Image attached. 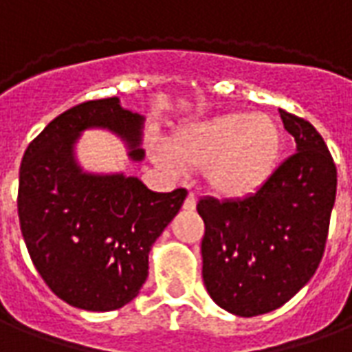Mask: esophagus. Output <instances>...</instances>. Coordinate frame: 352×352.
I'll return each instance as SVG.
<instances>
[{
    "mask_svg": "<svg viewBox=\"0 0 352 352\" xmlns=\"http://www.w3.org/2000/svg\"><path fill=\"white\" fill-rule=\"evenodd\" d=\"M183 207L186 209V211H192V209H196V194H194V192H190V194L186 196Z\"/></svg>",
    "mask_w": 352,
    "mask_h": 352,
    "instance_id": "1",
    "label": "esophagus"
}]
</instances>
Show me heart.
Masks as SVG:
<instances>
[{"label": "heart", "instance_id": "1", "mask_svg": "<svg viewBox=\"0 0 352 352\" xmlns=\"http://www.w3.org/2000/svg\"><path fill=\"white\" fill-rule=\"evenodd\" d=\"M283 151V131L272 116L226 113L186 126L156 162L169 175L206 169L209 188L224 198H243L273 175Z\"/></svg>", "mask_w": 352, "mask_h": 352}]
</instances>
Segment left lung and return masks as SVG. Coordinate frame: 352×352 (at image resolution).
<instances>
[{"label":"left lung","instance_id":"obj_1","mask_svg":"<svg viewBox=\"0 0 352 352\" xmlns=\"http://www.w3.org/2000/svg\"><path fill=\"white\" fill-rule=\"evenodd\" d=\"M296 153L245 198H204V283L217 305L256 317L287 303L324 254L338 171L313 124L279 109Z\"/></svg>","mask_w":352,"mask_h":352}]
</instances>
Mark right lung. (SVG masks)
<instances>
[{"mask_svg": "<svg viewBox=\"0 0 352 352\" xmlns=\"http://www.w3.org/2000/svg\"><path fill=\"white\" fill-rule=\"evenodd\" d=\"M143 116L118 98L85 101L56 116L28 145L19 179V219L35 270L73 307L113 311L148 275V252L179 213L184 188L153 192L138 177L87 173L75 143L88 128L116 133L143 160Z\"/></svg>", "mask_w": 352, "mask_h": 352, "instance_id": "obj_1", "label": "right lung"}]
</instances>
